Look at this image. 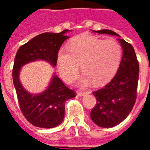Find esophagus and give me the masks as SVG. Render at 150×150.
I'll return each instance as SVG.
<instances>
[{"label":"esophagus","mask_w":150,"mask_h":150,"mask_svg":"<svg viewBox=\"0 0 150 150\" xmlns=\"http://www.w3.org/2000/svg\"><path fill=\"white\" fill-rule=\"evenodd\" d=\"M88 94V92H83V91H77V95L79 96H83L85 95Z\"/></svg>","instance_id":"34e87169"}]
</instances>
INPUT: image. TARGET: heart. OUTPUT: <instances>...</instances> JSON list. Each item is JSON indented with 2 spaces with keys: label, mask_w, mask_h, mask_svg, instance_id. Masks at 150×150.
<instances>
[{
  "label": "heart",
  "mask_w": 150,
  "mask_h": 150,
  "mask_svg": "<svg viewBox=\"0 0 150 150\" xmlns=\"http://www.w3.org/2000/svg\"><path fill=\"white\" fill-rule=\"evenodd\" d=\"M67 49L58 54V69L62 79L71 81L80 67L84 73L83 85L90 81L100 86L110 80L118 69L122 47L113 38L104 40L89 34H82L71 40Z\"/></svg>",
  "instance_id": "b5f03b06"
}]
</instances>
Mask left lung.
<instances>
[{
	"mask_svg": "<svg viewBox=\"0 0 150 150\" xmlns=\"http://www.w3.org/2000/svg\"><path fill=\"white\" fill-rule=\"evenodd\" d=\"M120 37L110 30L95 31ZM119 40L122 46V59L116 75L108 84L93 92L96 104L91 111L92 121L102 128L117 125L129 116L137 99L139 77V62L131 44Z\"/></svg>",
	"mask_w": 150,
	"mask_h": 150,
	"instance_id": "left-lung-1",
	"label": "left lung"
}]
</instances>
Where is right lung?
<instances>
[{
  "label": "right lung",
  "instance_id": "right-lung-1",
  "mask_svg": "<svg viewBox=\"0 0 150 150\" xmlns=\"http://www.w3.org/2000/svg\"><path fill=\"white\" fill-rule=\"evenodd\" d=\"M68 30L43 33L30 40L18 49L13 67V81L21 111L29 122L43 129L59 125L65 116L66 101L75 96V91L66 86L57 75H53L49 87L40 94H31L22 87L19 73L28 62L44 60L55 67L60 46L68 36Z\"/></svg>",
  "mask_w": 150,
  "mask_h": 150
}]
</instances>
